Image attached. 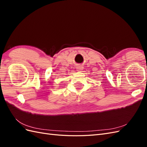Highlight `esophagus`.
<instances>
[{"label":"esophagus","mask_w":147,"mask_h":147,"mask_svg":"<svg viewBox=\"0 0 147 147\" xmlns=\"http://www.w3.org/2000/svg\"><path fill=\"white\" fill-rule=\"evenodd\" d=\"M77 71H82L83 70V67L82 66H78L77 67Z\"/></svg>","instance_id":"1"}]
</instances>
